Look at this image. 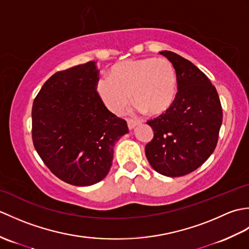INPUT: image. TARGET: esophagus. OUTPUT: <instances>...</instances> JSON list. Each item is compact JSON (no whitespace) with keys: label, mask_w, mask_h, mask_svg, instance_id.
<instances>
[{"label":"esophagus","mask_w":249,"mask_h":249,"mask_svg":"<svg viewBox=\"0 0 249 249\" xmlns=\"http://www.w3.org/2000/svg\"><path fill=\"white\" fill-rule=\"evenodd\" d=\"M138 124H140L139 121H135V120H131V119H127V126L129 129H133L135 126H137Z\"/></svg>","instance_id":"obj_1"}]
</instances>
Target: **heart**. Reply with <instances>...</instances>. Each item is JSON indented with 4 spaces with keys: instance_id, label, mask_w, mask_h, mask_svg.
I'll return each instance as SVG.
<instances>
[{
    "instance_id": "heart-1",
    "label": "heart",
    "mask_w": 249,
    "mask_h": 249,
    "mask_svg": "<svg viewBox=\"0 0 249 249\" xmlns=\"http://www.w3.org/2000/svg\"><path fill=\"white\" fill-rule=\"evenodd\" d=\"M96 92L111 112L120 114L130 100L147 115L168 112L177 99L178 76L172 63L165 57H141L114 64L109 79L96 83Z\"/></svg>"
}]
</instances>
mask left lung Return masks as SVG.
I'll return each instance as SVG.
<instances>
[{
    "instance_id": "obj_1",
    "label": "left lung",
    "mask_w": 249,
    "mask_h": 249,
    "mask_svg": "<svg viewBox=\"0 0 249 249\" xmlns=\"http://www.w3.org/2000/svg\"><path fill=\"white\" fill-rule=\"evenodd\" d=\"M176 68L178 94L168 112L146 122L154 131L145 155L155 171L183 177L212 155L223 122L217 91L192 62L172 51H161Z\"/></svg>"
}]
</instances>
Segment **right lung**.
Here are the masks:
<instances>
[{
    "label": "right lung",
    "mask_w": 249,
    "mask_h": 249,
    "mask_svg": "<svg viewBox=\"0 0 249 249\" xmlns=\"http://www.w3.org/2000/svg\"><path fill=\"white\" fill-rule=\"evenodd\" d=\"M95 62L52 75L34 99L32 138L50 171L75 186H89L107 176L113 146L128 133L96 92Z\"/></svg>",
    "instance_id": "1"
}]
</instances>
